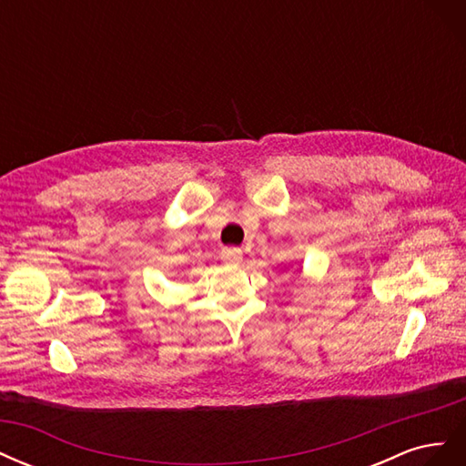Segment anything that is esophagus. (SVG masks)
<instances>
[{"mask_svg":"<svg viewBox=\"0 0 466 466\" xmlns=\"http://www.w3.org/2000/svg\"><path fill=\"white\" fill-rule=\"evenodd\" d=\"M219 257L225 264H241L243 262V250L237 248V247H225Z\"/></svg>","mask_w":466,"mask_h":466,"instance_id":"1","label":"esophagus"}]
</instances>
